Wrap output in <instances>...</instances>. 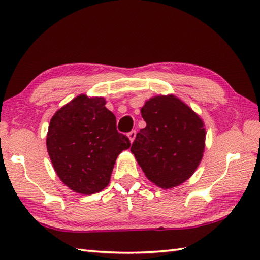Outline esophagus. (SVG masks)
<instances>
[{"mask_svg": "<svg viewBox=\"0 0 260 260\" xmlns=\"http://www.w3.org/2000/svg\"><path fill=\"white\" fill-rule=\"evenodd\" d=\"M127 137H128V140H129L131 143H133L134 140H135V137H136V132L135 131L129 132V133L127 134Z\"/></svg>", "mask_w": 260, "mask_h": 260, "instance_id": "34e87169", "label": "esophagus"}]
</instances>
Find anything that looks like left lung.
I'll return each instance as SVG.
<instances>
[{
	"label": "left lung",
	"mask_w": 260,
	"mask_h": 260,
	"mask_svg": "<svg viewBox=\"0 0 260 260\" xmlns=\"http://www.w3.org/2000/svg\"><path fill=\"white\" fill-rule=\"evenodd\" d=\"M145 128L131 147L146 178L162 189H172L191 178L206 146L203 120L174 95H158L141 108Z\"/></svg>",
	"instance_id": "obj_1"
}]
</instances>
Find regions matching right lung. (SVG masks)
<instances>
[{
    "label": "right lung",
    "instance_id": "1",
    "mask_svg": "<svg viewBox=\"0 0 260 260\" xmlns=\"http://www.w3.org/2000/svg\"><path fill=\"white\" fill-rule=\"evenodd\" d=\"M104 97L77 96L52 116L47 150L59 179L70 190L93 194L109 183L116 158L129 140L116 128Z\"/></svg>",
    "mask_w": 260,
    "mask_h": 260
}]
</instances>
